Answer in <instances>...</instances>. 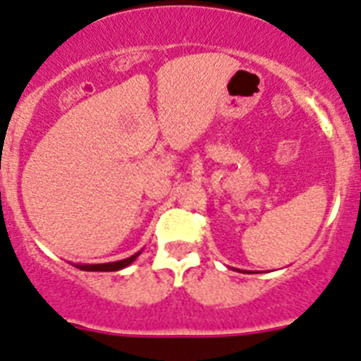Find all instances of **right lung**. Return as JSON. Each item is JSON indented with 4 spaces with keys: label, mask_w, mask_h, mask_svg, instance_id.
Wrapping results in <instances>:
<instances>
[{
    "label": "right lung",
    "mask_w": 361,
    "mask_h": 361,
    "mask_svg": "<svg viewBox=\"0 0 361 361\" xmlns=\"http://www.w3.org/2000/svg\"><path fill=\"white\" fill-rule=\"evenodd\" d=\"M140 255V252H137ZM137 255L130 256L127 259H120V262H112V263H98V265H76L78 269L81 271H102V272H109V271H120V269H125L127 265L134 262L137 258Z\"/></svg>",
    "instance_id": "add662e5"
}]
</instances>
